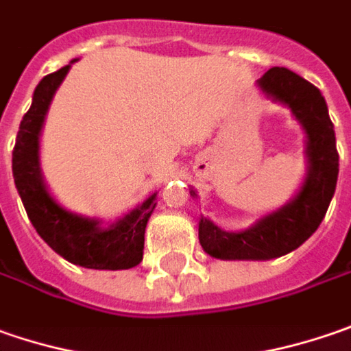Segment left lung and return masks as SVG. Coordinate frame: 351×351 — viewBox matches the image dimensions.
<instances>
[{
  "label": "left lung",
  "instance_id": "8db88e82",
  "mask_svg": "<svg viewBox=\"0 0 351 351\" xmlns=\"http://www.w3.org/2000/svg\"><path fill=\"white\" fill-rule=\"evenodd\" d=\"M259 86L267 96L287 104L306 130L308 176L291 204L259 220L252 230L228 234L202 218L198 228L200 245L208 255L218 259H273L297 250L324 220L338 182L334 123L320 90L295 72L279 66L267 70Z\"/></svg>",
  "mask_w": 351,
  "mask_h": 351
}]
</instances>
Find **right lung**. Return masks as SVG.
<instances>
[{
	"instance_id": "right-lung-1",
	"label": "right lung",
	"mask_w": 351,
	"mask_h": 351,
	"mask_svg": "<svg viewBox=\"0 0 351 351\" xmlns=\"http://www.w3.org/2000/svg\"><path fill=\"white\" fill-rule=\"evenodd\" d=\"M69 66L47 74L33 94V104L23 115L13 147V178L25 210L37 234L60 257L88 269H131L143 259L145 228L155 210V194L123 220L101 230L96 220L74 216L51 198L38 171V133L56 88Z\"/></svg>"
}]
</instances>
